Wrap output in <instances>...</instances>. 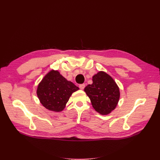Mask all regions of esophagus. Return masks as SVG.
Instances as JSON below:
<instances>
[{"mask_svg": "<svg viewBox=\"0 0 160 160\" xmlns=\"http://www.w3.org/2000/svg\"><path fill=\"white\" fill-rule=\"evenodd\" d=\"M85 84H81V85H79V88H80V89H81V90H83L84 88H85Z\"/></svg>", "mask_w": 160, "mask_h": 160, "instance_id": "34e87169", "label": "esophagus"}]
</instances>
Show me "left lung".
I'll use <instances>...</instances> for the list:
<instances>
[{"label": "left lung", "instance_id": "obj_1", "mask_svg": "<svg viewBox=\"0 0 160 160\" xmlns=\"http://www.w3.org/2000/svg\"><path fill=\"white\" fill-rule=\"evenodd\" d=\"M93 83L85 87L94 109L101 115L109 114L117 107L120 98L119 88L110 75L99 71L92 77Z\"/></svg>", "mask_w": 160, "mask_h": 160}]
</instances>
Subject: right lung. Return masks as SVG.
Returning a JSON list of instances; mask_svg holds the SVG:
<instances>
[{
    "mask_svg": "<svg viewBox=\"0 0 160 160\" xmlns=\"http://www.w3.org/2000/svg\"><path fill=\"white\" fill-rule=\"evenodd\" d=\"M79 90L58 71L51 70L38 85L37 95L41 103L50 111L60 112L65 108L72 93Z\"/></svg>",
    "mask_w": 160,
    "mask_h": 160,
    "instance_id": "1",
    "label": "right lung"
}]
</instances>
